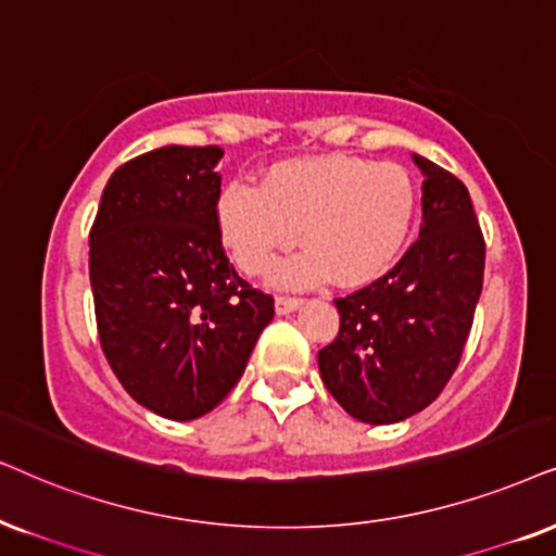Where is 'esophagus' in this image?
<instances>
[{
	"label": "esophagus",
	"mask_w": 556,
	"mask_h": 556,
	"mask_svg": "<svg viewBox=\"0 0 556 556\" xmlns=\"http://www.w3.org/2000/svg\"><path fill=\"white\" fill-rule=\"evenodd\" d=\"M300 305H302V298H290V294H279V298H277V313L279 315L298 311Z\"/></svg>",
	"instance_id": "esophagus-1"
}]
</instances>
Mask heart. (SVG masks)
I'll list each match as a JSON object with an SVG mask.
<instances>
[{"mask_svg":"<svg viewBox=\"0 0 556 556\" xmlns=\"http://www.w3.org/2000/svg\"><path fill=\"white\" fill-rule=\"evenodd\" d=\"M410 172L388 161L323 156L285 161L262 187L230 181L217 197V230L245 274H262L302 230L311 251L279 266L282 285H367L395 264L416 220Z\"/></svg>","mask_w":556,"mask_h":556,"instance_id":"obj_1","label":"heart"}]
</instances>
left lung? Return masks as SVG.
<instances>
[{
	"instance_id": "1",
	"label": "left lung",
	"mask_w": 556,
	"mask_h": 556,
	"mask_svg": "<svg viewBox=\"0 0 556 556\" xmlns=\"http://www.w3.org/2000/svg\"><path fill=\"white\" fill-rule=\"evenodd\" d=\"M424 168L420 233L403 258L346 298L339 336L318 351L330 395L356 420L397 424L431 405L465 351L482 292L484 236L467 187Z\"/></svg>"
}]
</instances>
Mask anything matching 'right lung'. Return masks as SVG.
Instances as JSON below:
<instances>
[{"label": "right lung", "mask_w": 556, "mask_h": 556, "mask_svg": "<svg viewBox=\"0 0 556 556\" xmlns=\"http://www.w3.org/2000/svg\"><path fill=\"white\" fill-rule=\"evenodd\" d=\"M223 151L164 146L115 168L89 230L97 333L125 392L168 420L205 416L241 379L274 298L228 262Z\"/></svg>", "instance_id": "add662e5"}]
</instances>
